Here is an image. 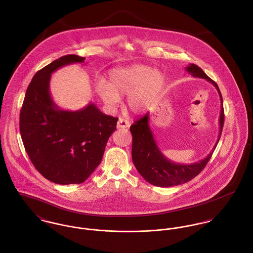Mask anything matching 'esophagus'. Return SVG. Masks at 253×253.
<instances>
[{"mask_svg": "<svg viewBox=\"0 0 253 253\" xmlns=\"http://www.w3.org/2000/svg\"><path fill=\"white\" fill-rule=\"evenodd\" d=\"M129 126H130L129 121L125 120V119H124V118H122V117H119V118H118V121H117V124H116V127H117L118 129L128 128Z\"/></svg>", "mask_w": 253, "mask_h": 253, "instance_id": "34e87169", "label": "esophagus"}]
</instances>
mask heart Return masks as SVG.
<instances>
[{"label":"heart","mask_w":253,"mask_h":253,"mask_svg":"<svg viewBox=\"0 0 253 253\" xmlns=\"http://www.w3.org/2000/svg\"><path fill=\"white\" fill-rule=\"evenodd\" d=\"M164 82L161 72L143 65H133L113 69L109 74V84L101 83L98 92L110 108L116 107L121 96L128 95V109L132 113H141L150 108Z\"/></svg>","instance_id":"obj_1"}]
</instances>
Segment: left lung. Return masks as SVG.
I'll return each mask as SVG.
<instances>
[{
    "mask_svg": "<svg viewBox=\"0 0 253 253\" xmlns=\"http://www.w3.org/2000/svg\"><path fill=\"white\" fill-rule=\"evenodd\" d=\"M187 73L194 78L205 79L213 85L220 97L221 110L219 115V134L215 145L208 154V156L192 164L174 163L168 159L158 147L154 140L153 134L149 127V113L140 117L130 127L133 136L132 144V159L140 175L150 184L159 187H169L185 183L198 175L206 167L211 159L213 150L218 143L224 123L223 102L220 90L217 84L211 80L204 71L194 64H190L185 68Z\"/></svg>",
    "mask_w": 253,
    "mask_h": 253,
    "instance_id": "left-lung-1",
    "label": "left lung"
}]
</instances>
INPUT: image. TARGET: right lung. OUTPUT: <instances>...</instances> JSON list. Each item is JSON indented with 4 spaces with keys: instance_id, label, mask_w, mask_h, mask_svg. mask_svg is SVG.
<instances>
[{
    "instance_id": "add662e5",
    "label": "right lung",
    "mask_w": 253,
    "mask_h": 253,
    "mask_svg": "<svg viewBox=\"0 0 253 253\" xmlns=\"http://www.w3.org/2000/svg\"><path fill=\"white\" fill-rule=\"evenodd\" d=\"M74 54L51 62L34 76L20 112V134L29 158L46 179L58 184H79L102 161L118 118L89 103L79 111L61 110L50 95L51 74L84 63Z\"/></svg>"
}]
</instances>
